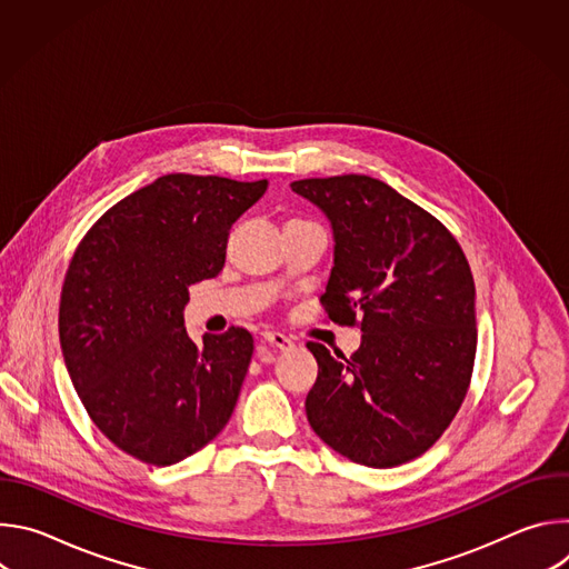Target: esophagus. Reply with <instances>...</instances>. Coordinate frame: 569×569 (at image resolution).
<instances>
[{"mask_svg": "<svg viewBox=\"0 0 569 569\" xmlns=\"http://www.w3.org/2000/svg\"><path fill=\"white\" fill-rule=\"evenodd\" d=\"M263 340L277 349H290L292 347V340L288 336H283L281 331H263Z\"/></svg>", "mask_w": 569, "mask_h": 569, "instance_id": "1", "label": "esophagus"}]
</instances>
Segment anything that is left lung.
I'll list each match as a JSON object with an SVG mask.
<instances>
[{"label":"left lung","mask_w":569,"mask_h":569,"mask_svg":"<svg viewBox=\"0 0 569 569\" xmlns=\"http://www.w3.org/2000/svg\"><path fill=\"white\" fill-rule=\"evenodd\" d=\"M329 216L336 266L323 312L362 331L347 358L306 347L317 380L306 417L336 452L369 468H393L430 450L470 387L477 327L475 281L441 220L369 176L290 184Z\"/></svg>","instance_id":"1"}]
</instances>
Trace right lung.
I'll return each mask as SVG.
<instances>
[{"instance_id": "obj_1", "label": "right lung", "mask_w": 569, "mask_h": 569, "mask_svg": "<svg viewBox=\"0 0 569 569\" xmlns=\"http://www.w3.org/2000/svg\"><path fill=\"white\" fill-rule=\"evenodd\" d=\"M268 180L161 176L110 207L69 261L58 329L67 371L94 426L126 455L171 466L227 426L254 338L231 327L196 345L189 286L224 266L229 227Z\"/></svg>"}]
</instances>
